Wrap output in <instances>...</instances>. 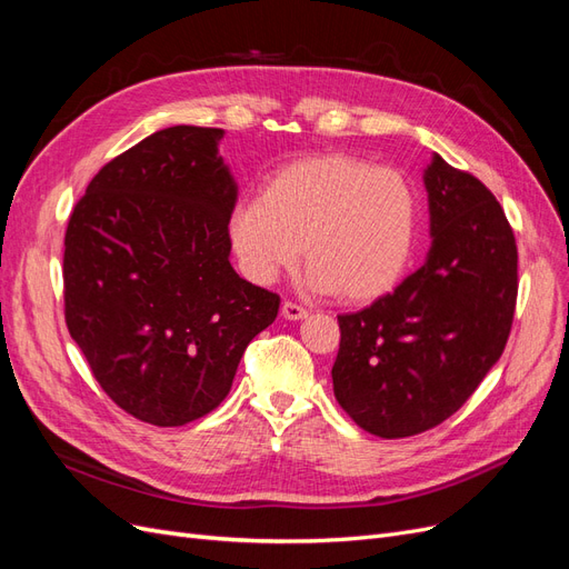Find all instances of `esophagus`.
<instances>
[{
	"instance_id": "34e87169",
	"label": "esophagus",
	"mask_w": 569,
	"mask_h": 569,
	"mask_svg": "<svg viewBox=\"0 0 569 569\" xmlns=\"http://www.w3.org/2000/svg\"><path fill=\"white\" fill-rule=\"evenodd\" d=\"M308 316V311L303 306L295 303V301H284L282 303V318L284 320H303Z\"/></svg>"
}]
</instances>
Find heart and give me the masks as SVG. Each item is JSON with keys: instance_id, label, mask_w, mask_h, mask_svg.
<instances>
[{"instance_id": "obj_1", "label": "heart", "mask_w": 569, "mask_h": 569, "mask_svg": "<svg viewBox=\"0 0 569 569\" xmlns=\"http://www.w3.org/2000/svg\"><path fill=\"white\" fill-rule=\"evenodd\" d=\"M418 220V189L403 170L322 153L287 163L266 182L261 199L239 203L230 242L256 282L295 270L303 249L316 291L368 303L401 280Z\"/></svg>"}]
</instances>
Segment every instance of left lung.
<instances>
[{
  "label": "left lung",
  "mask_w": 569,
  "mask_h": 569,
  "mask_svg": "<svg viewBox=\"0 0 569 569\" xmlns=\"http://www.w3.org/2000/svg\"><path fill=\"white\" fill-rule=\"evenodd\" d=\"M432 249L422 268L358 313L337 316L335 396L366 432H427L470 399L510 337L518 244L501 203L468 170H425Z\"/></svg>",
  "instance_id": "obj_1"
}]
</instances>
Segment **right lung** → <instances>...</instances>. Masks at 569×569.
Wrapping results in <instances>:
<instances>
[{
  "mask_svg": "<svg viewBox=\"0 0 569 569\" xmlns=\"http://www.w3.org/2000/svg\"><path fill=\"white\" fill-rule=\"evenodd\" d=\"M220 128L176 126L109 161L63 239V313L128 416L180 427L226 399L280 297L230 266L237 184Z\"/></svg>",
  "mask_w": 569,
  "mask_h": 569,
  "instance_id": "1",
  "label": "right lung"
}]
</instances>
